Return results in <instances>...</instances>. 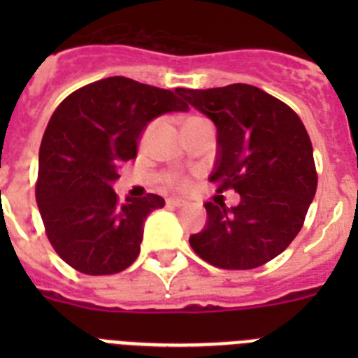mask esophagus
Here are the masks:
<instances>
[{
	"instance_id": "1",
	"label": "esophagus",
	"mask_w": 358,
	"mask_h": 358,
	"mask_svg": "<svg viewBox=\"0 0 358 358\" xmlns=\"http://www.w3.org/2000/svg\"><path fill=\"white\" fill-rule=\"evenodd\" d=\"M166 204H169V206H172V208H182L186 202L182 201V199H166Z\"/></svg>"
}]
</instances>
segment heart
Wrapping results in <instances>:
<instances>
[{"label": "heart", "mask_w": 358, "mask_h": 358, "mask_svg": "<svg viewBox=\"0 0 358 358\" xmlns=\"http://www.w3.org/2000/svg\"><path fill=\"white\" fill-rule=\"evenodd\" d=\"M199 118H202V116H197V115L186 116V118L182 120V127H186L188 123L195 122V120H199ZM154 127H156V122H150L147 127L143 129V132H141V136H140V147L141 148L148 143L152 132H154ZM161 182H163L164 186H169V188H177V189H185L186 186H188V179H186L185 176H181V173H163V176H161Z\"/></svg>", "instance_id": "obj_1"}]
</instances>
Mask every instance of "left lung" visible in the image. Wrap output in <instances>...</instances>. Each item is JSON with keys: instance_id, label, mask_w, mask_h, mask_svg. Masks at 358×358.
<instances>
[{"instance_id": "obj_1", "label": "left lung", "mask_w": 358, "mask_h": 358, "mask_svg": "<svg viewBox=\"0 0 358 358\" xmlns=\"http://www.w3.org/2000/svg\"><path fill=\"white\" fill-rule=\"evenodd\" d=\"M177 93L213 120L218 132L217 192L235 189L238 206L206 202L208 226L189 236L202 260L248 271L285 251L305 224L317 189L312 141L301 118L249 84Z\"/></svg>"}]
</instances>
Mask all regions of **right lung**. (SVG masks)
<instances>
[{"mask_svg":"<svg viewBox=\"0 0 358 358\" xmlns=\"http://www.w3.org/2000/svg\"><path fill=\"white\" fill-rule=\"evenodd\" d=\"M188 110L173 91L127 77L91 82L66 96L39 148L36 199L52 248L78 273H122L140 255L145 218L164 199L120 202L118 164L136 157L141 131L156 116Z\"/></svg>","mask_w":358,"mask_h":358,"instance_id":"1","label":"right lung"}]
</instances>
